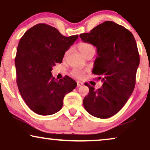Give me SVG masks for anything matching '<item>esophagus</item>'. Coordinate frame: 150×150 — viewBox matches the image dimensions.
<instances>
[{"instance_id": "esophagus-1", "label": "esophagus", "mask_w": 150, "mask_h": 150, "mask_svg": "<svg viewBox=\"0 0 150 150\" xmlns=\"http://www.w3.org/2000/svg\"><path fill=\"white\" fill-rule=\"evenodd\" d=\"M82 83L81 82H80V81H77V87H79V86H82Z\"/></svg>"}]
</instances>
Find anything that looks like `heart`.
Wrapping results in <instances>:
<instances>
[{
  "label": "heart",
  "instance_id": "heart-1",
  "mask_svg": "<svg viewBox=\"0 0 150 150\" xmlns=\"http://www.w3.org/2000/svg\"><path fill=\"white\" fill-rule=\"evenodd\" d=\"M77 48H78V50L80 51V52L84 57L88 55V54H95V52H96V49H95L93 45L88 43H86V42L79 43L78 44H77ZM69 52V50H66L64 56L66 57ZM84 73L82 70L78 69H75L71 71V75H73V77H76V78H79V79L81 78V77H83V75H84Z\"/></svg>",
  "mask_w": 150,
  "mask_h": 150
}]
</instances>
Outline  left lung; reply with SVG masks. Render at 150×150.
<instances>
[{
  "mask_svg": "<svg viewBox=\"0 0 150 150\" xmlns=\"http://www.w3.org/2000/svg\"><path fill=\"white\" fill-rule=\"evenodd\" d=\"M79 37L97 48L92 73L103 82L98 89L86 83L89 93L84 107L93 116L108 118L124 107L135 87L140 62L136 40L131 32L113 21L102 23Z\"/></svg>",
  "mask_w": 150,
  "mask_h": 150,
  "instance_id": "left-lung-1",
  "label": "left lung"
}]
</instances>
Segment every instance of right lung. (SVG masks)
I'll use <instances>...</instances> for the list:
<instances>
[{"mask_svg": "<svg viewBox=\"0 0 150 150\" xmlns=\"http://www.w3.org/2000/svg\"><path fill=\"white\" fill-rule=\"evenodd\" d=\"M77 38L65 37L45 23L30 28L21 38L15 57L17 86L26 105L37 114L58 112L64 96L76 87L71 77L57 80L51 71L57 63H62L65 52Z\"/></svg>", "mask_w": 150, "mask_h": 150, "instance_id": "1", "label": "right lung"}]
</instances>
